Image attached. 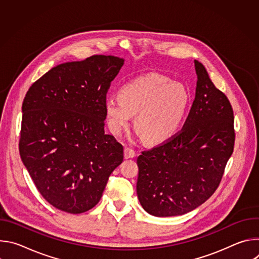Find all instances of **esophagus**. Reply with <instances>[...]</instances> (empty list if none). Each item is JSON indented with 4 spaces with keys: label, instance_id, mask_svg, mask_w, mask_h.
<instances>
[{
    "label": "esophagus",
    "instance_id": "esophagus-1",
    "mask_svg": "<svg viewBox=\"0 0 259 259\" xmlns=\"http://www.w3.org/2000/svg\"><path fill=\"white\" fill-rule=\"evenodd\" d=\"M136 156V153L133 149H131V147H128L126 146L124 149V157L125 159H130V158H134Z\"/></svg>",
    "mask_w": 259,
    "mask_h": 259
}]
</instances>
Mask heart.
<instances>
[{"label":"heart","instance_id":"1","mask_svg":"<svg viewBox=\"0 0 259 259\" xmlns=\"http://www.w3.org/2000/svg\"><path fill=\"white\" fill-rule=\"evenodd\" d=\"M118 97L105 101L109 129L120 135L135 115L134 127L147 142L163 141L174 134L190 101L186 86L158 73L123 85Z\"/></svg>","mask_w":259,"mask_h":259}]
</instances>
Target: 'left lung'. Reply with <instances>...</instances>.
<instances>
[{
    "instance_id": "left-lung-1",
    "label": "left lung",
    "mask_w": 259,
    "mask_h": 259,
    "mask_svg": "<svg viewBox=\"0 0 259 259\" xmlns=\"http://www.w3.org/2000/svg\"><path fill=\"white\" fill-rule=\"evenodd\" d=\"M195 68L196 96L182 129L137 158L138 200L154 216L182 215L206 202L234 152L231 102L198 60Z\"/></svg>"
}]
</instances>
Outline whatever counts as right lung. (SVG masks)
Returning a JSON list of instances; mask_svg holds the SVG:
<instances>
[{
    "mask_svg": "<svg viewBox=\"0 0 259 259\" xmlns=\"http://www.w3.org/2000/svg\"><path fill=\"white\" fill-rule=\"evenodd\" d=\"M123 64L112 55L62 63L25 94L20 157L42 197L61 211L92 209L123 162V145L104 133L106 93Z\"/></svg>",
    "mask_w": 259,
    "mask_h": 259,
    "instance_id": "obj_1",
    "label": "right lung"
}]
</instances>
